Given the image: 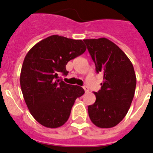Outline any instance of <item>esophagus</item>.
Here are the masks:
<instances>
[{
	"label": "esophagus",
	"mask_w": 153,
	"mask_h": 153,
	"mask_svg": "<svg viewBox=\"0 0 153 153\" xmlns=\"http://www.w3.org/2000/svg\"><path fill=\"white\" fill-rule=\"evenodd\" d=\"M83 89H84V90H85V92H89V88H88L86 86H83Z\"/></svg>",
	"instance_id": "34e87169"
}]
</instances>
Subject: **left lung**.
<instances>
[{
  "instance_id": "left-lung-1",
  "label": "left lung",
  "mask_w": 153,
  "mask_h": 153,
  "mask_svg": "<svg viewBox=\"0 0 153 153\" xmlns=\"http://www.w3.org/2000/svg\"><path fill=\"white\" fill-rule=\"evenodd\" d=\"M96 65L102 74L101 89L94 92L96 102L88 106L91 121L101 128L118 124L127 114L135 93L134 67L124 51L105 38L84 39Z\"/></svg>"
}]
</instances>
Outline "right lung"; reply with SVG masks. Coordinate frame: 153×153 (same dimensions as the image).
Returning a JSON list of instances; mask_svg holds the SVG:
<instances>
[{
    "label": "right lung",
    "instance_id": "1",
    "mask_svg": "<svg viewBox=\"0 0 153 153\" xmlns=\"http://www.w3.org/2000/svg\"><path fill=\"white\" fill-rule=\"evenodd\" d=\"M86 50L82 40L54 35L26 54L20 73L21 90L31 114L40 124L57 128L68 120L75 100L85 92L64 82L59 75H67V62Z\"/></svg>",
    "mask_w": 153,
    "mask_h": 153
}]
</instances>
